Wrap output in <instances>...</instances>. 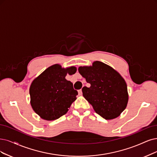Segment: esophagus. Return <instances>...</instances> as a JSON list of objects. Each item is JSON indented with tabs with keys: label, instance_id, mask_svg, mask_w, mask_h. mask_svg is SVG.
I'll return each mask as SVG.
<instances>
[{
	"label": "esophagus",
	"instance_id": "esophagus-1",
	"mask_svg": "<svg viewBox=\"0 0 157 157\" xmlns=\"http://www.w3.org/2000/svg\"><path fill=\"white\" fill-rule=\"evenodd\" d=\"M78 93H79V95H80V96H82V89H80V90H78Z\"/></svg>",
	"mask_w": 157,
	"mask_h": 157
}]
</instances>
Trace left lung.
Segmentation results:
<instances>
[{
	"label": "left lung",
	"instance_id": "left-lung-1",
	"mask_svg": "<svg viewBox=\"0 0 157 157\" xmlns=\"http://www.w3.org/2000/svg\"><path fill=\"white\" fill-rule=\"evenodd\" d=\"M79 74L90 83L82 89L83 96L95 112L105 120H113L125 109L129 100L127 86L122 76L101 61L78 68Z\"/></svg>",
	"mask_w": 157,
	"mask_h": 157
}]
</instances>
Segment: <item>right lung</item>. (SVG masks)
<instances>
[{
    "label": "right lung",
    "instance_id": "right-lung-1",
    "mask_svg": "<svg viewBox=\"0 0 157 157\" xmlns=\"http://www.w3.org/2000/svg\"><path fill=\"white\" fill-rule=\"evenodd\" d=\"M76 71L75 67L62 68L55 64L33 79L30 87V104L42 119L54 120L68 112L78 92L65 77Z\"/></svg>",
    "mask_w": 157,
    "mask_h": 157
}]
</instances>
